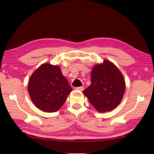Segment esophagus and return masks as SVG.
<instances>
[{
  "mask_svg": "<svg viewBox=\"0 0 154 154\" xmlns=\"http://www.w3.org/2000/svg\"><path fill=\"white\" fill-rule=\"evenodd\" d=\"M75 89L77 91H83L84 89V88L83 87H75Z\"/></svg>",
  "mask_w": 154,
  "mask_h": 154,
  "instance_id": "obj_1",
  "label": "esophagus"
}]
</instances>
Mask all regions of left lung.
<instances>
[{"label":"left lung","instance_id":"8db88e82","mask_svg":"<svg viewBox=\"0 0 154 154\" xmlns=\"http://www.w3.org/2000/svg\"><path fill=\"white\" fill-rule=\"evenodd\" d=\"M91 78V85L83 93L97 111L107 112L119 105L126 86L123 75L115 65L104 60L93 68Z\"/></svg>","mask_w":154,"mask_h":154}]
</instances>
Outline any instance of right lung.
I'll use <instances>...</instances> for the list:
<instances>
[{"label": "right lung", "instance_id": "add662e5", "mask_svg": "<svg viewBox=\"0 0 154 154\" xmlns=\"http://www.w3.org/2000/svg\"><path fill=\"white\" fill-rule=\"evenodd\" d=\"M72 89L60 67L49 63L39 67L31 75L28 85L32 101L46 112L60 109Z\"/></svg>", "mask_w": 154, "mask_h": 154}]
</instances>
